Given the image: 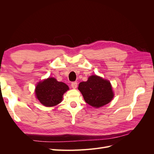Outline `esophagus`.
I'll use <instances>...</instances> for the list:
<instances>
[{
    "mask_svg": "<svg viewBox=\"0 0 154 154\" xmlns=\"http://www.w3.org/2000/svg\"><path fill=\"white\" fill-rule=\"evenodd\" d=\"M71 87L73 88H76L77 87H78V83L76 82H72L71 83Z\"/></svg>",
    "mask_w": 154,
    "mask_h": 154,
    "instance_id": "esophagus-1",
    "label": "esophagus"
}]
</instances>
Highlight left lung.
Segmentation results:
<instances>
[{
    "mask_svg": "<svg viewBox=\"0 0 154 154\" xmlns=\"http://www.w3.org/2000/svg\"><path fill=\"white\" fill-rule=\"evenodd\" d=\"M78 89L86 103L95 108L109 103L114 97L109 81L96 75L90 76L87 82L80 83Z\"/></svg>",
    "mask_w": 154,
    "mask_h": 154,
    "instance_id": "obj_1",
    "label": "left lung"
}]
</instances>
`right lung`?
<instances>
[{
	"label": "right lung",
	"instance_id": "add662e5",
	"mask_svg": "<svg viewBox=\"0 0 154 154\" xmlns=\"http://www.w3.org/2000/svg\"><path fill=\"white\" fill-rule=\"evenodd\" d=\"M69 87L63 82H58L54 78H49L40 82L36 87L35 94L37 99L45 106H53L62 100V96Z\"/></svg>",
	"mask_w": 154,
	"mask_h": 154
}]
</instances>
